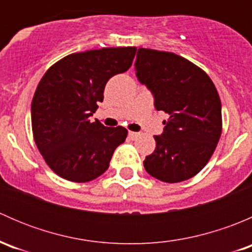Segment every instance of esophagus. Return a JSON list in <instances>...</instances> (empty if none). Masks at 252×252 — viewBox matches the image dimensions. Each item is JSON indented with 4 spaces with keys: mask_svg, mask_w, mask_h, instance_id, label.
Segmentation results:
<instances>
[{
    "mask_svg": "<svg viewBox=\"0 0 252 252\" xmlns=\"http://www.w3.org/2000/svg\"><path fill=\"white\" fill-rule=\"evenodd\" d=\"M139 135H140V134L135 133V131H129V138H130L131 140H135Z\"/></svg>",
    "mask_w": 252,
    "mask_h": 252,
    "instance_id": "obj_1",
    "label": "esophagus"
}]
</instances>
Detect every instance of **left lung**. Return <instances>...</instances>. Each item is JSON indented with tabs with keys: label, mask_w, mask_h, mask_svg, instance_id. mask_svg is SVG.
I'll return each instance as SVG.
<instances>
[{
	"label": "left lung",
	"mask_w": 252,
	"mask_h": 252,
	"mask_svg": "<svg viewBox=\"0 0 252 252\" xmlns=\"http://www.w3.org/2000/svg\"><path fill=\"white\" fill-rule=\"evenodd\" d=\"M136 77L168 114L156 149L145 158L150 175L179 183L196 175L210 161L222 134V106L211 78L187 58L172 52L138 50Z\"/></svg>",
	"instance_id": "left-lung-1"
}]
</instances>
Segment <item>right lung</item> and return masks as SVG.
<instances>
[{
  "label": "right lung",
  "instance_id": "add662e5",
  "mask_svg": "<svg viewBox=\"0 0 252 252\" xmlns=\"http://www.w3.org/2000/svg\"><path fill=\"white\" fill-rule=\"evenodd\" d=\"M135 52L129 46L72 53L40 80L32 102V135L47 166L63 179L85 183L100 177L126 141V128H107L90 117L103 101L106 83L131 67Z\"/></svg>",
  "mask_w": 252,
  "mask_h": 252
}]
</instances>
